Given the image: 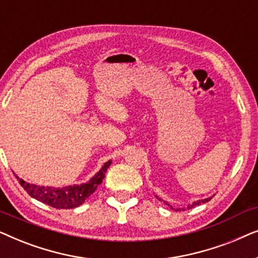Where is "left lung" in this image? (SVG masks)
Returning <instances> with one entry per match:
<instances>
[{"label": "left lung", "mask_w": 258, "mask_h": 258, "mask_svg": "<svg viewBox=\"0 0 258 258\" xmlns=\"http://www.w3.org/2000/svg\"><path fill=\"white\" fill-rule=\"evenodd\" d=\"M156 197L158 199V196H156ZM211 199H213V197H208V199H204V200H199V201H196V202H192L191 204H189V206L186 207V208H188V209H190V208H194V207L199 206V204H201V203H206V202H208V201H210ZM158 200L162 201L161 199H158ZM163 202L167 203V202H165V201H163ZM167 204L171 208V209H174V208H172V206H170V204H169V203H167ZM175 210H185V209H184V208H177V209H175Z\"/></svg>", "instance_id": "8db88e82"}]
</instances>
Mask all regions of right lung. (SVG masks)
<instances>
[{
  "instance_id": "obj_1",
  "label": "right lung",
  "mask_w": 258,
  "mask_h": 258,
  "mask_svg": "<svg viewBox=\"0 0 258 258\" xmlns=\"http://www.w3.org/2000/svg\"><path fill=\"white\" fill-rule=\"evenodd\" d=\"M111 160L105 162L100 170L91 177L89 181L82 184H74L67 185L63 188H54V186H44V185H36L31 184L20 178L16 174L17 181L23 189L33 197V199L40 201V202L48 204L56 209H73V208L80 207L81 204L84 203L88 197L93 194L97 186L103 181L105 171L110 167Z\"/></svg>"
}]
</instances>
